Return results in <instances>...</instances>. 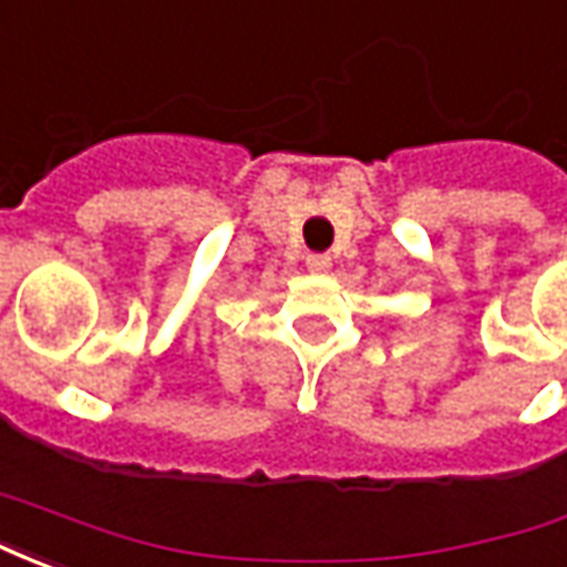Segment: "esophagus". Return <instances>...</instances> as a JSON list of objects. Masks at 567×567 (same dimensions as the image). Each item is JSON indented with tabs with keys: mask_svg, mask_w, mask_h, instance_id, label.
Returning <instances> with one entry per match:
<instances>
[{
	"mask_svg": "<svg viewBox=\"0 0 567 567\" xmlns=\"http://www.w3.org/2000/svg\"><path fill=\"white\" fill-rule=\"evenodd\" d=\"M307 267L312 272H324L328 267H331V258H328V255H309Z\"/></svg>",
	"mask_w": 567,
	"mask_h": 567,
	"instance_id": "34e87169",
	"label": "esophagus"
}]
</instances>
